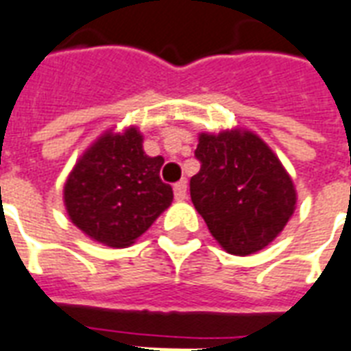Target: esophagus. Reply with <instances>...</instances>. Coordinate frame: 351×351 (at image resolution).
I'll return each instance as SVG.
<instances>
[{
	"label": "esophagus",
	"mask_w": 351,
	"mask_h": 351,
	"mask_svg": "<svg viewBox=\"0 0 351 351\" xmlns=\"http://www.w3.org/2000/svg\"><path fill=\"white\" fill-rule=\"evenodd\" d=\"M175 199L176 201H186L188 197V182L186 180H180L178 184H175Z\"/></svg>",
	"instance_id": "esophagus-1"
}]
</instances>
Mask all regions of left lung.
I'll return each instance as SVG.
<instances>
[{"label": "left lung", "instance_id": "obj_1", "mask_svg": "<svg viewBox=\"0 0 351 351\" xmlns=\"http://www.w3.org/2000/svg\"><path fill=\"white\" fill-rule=\"evenodd\" d=\"M201 171L191 176V202L227 253L253 255L281 234L298 193L281 160L251 130L199 134Z\"/></svg>", "mask_w": 351, "mask_h": 351}]
</instances>
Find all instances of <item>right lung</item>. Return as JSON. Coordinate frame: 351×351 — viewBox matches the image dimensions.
Returning a JSON list of instances; mask_svg holds the SVG:
<instances>
[{
	"mask_svg": "<svg viewBox=\"0 0 351 351\" xmlns=\"http://www.w3.org/2000/svg\"><path fill=\"white\" fill-rule=\"evenodd\" d=\"M162 156L145 154L136 126L108 130L77 158L63 188L70 221L90 240L128 247L173 202Z\"/></svg>",
	"mask_w": 351,
	"mask_h": 351,
	"instance_id": "right-lung-1",
	"label": "right lung"
}]
</instances>
